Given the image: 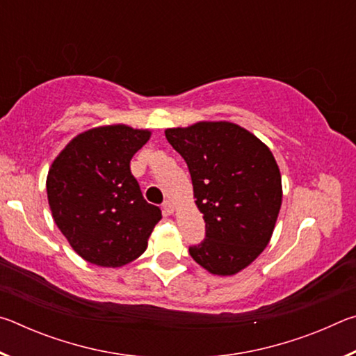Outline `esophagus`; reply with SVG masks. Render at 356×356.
Masks as SVG:
<instances>
[{"label": "esophagus", "mask_w": 356, "mask_h": 356, "mask_svg": "<svg viewBox=\"0 0 356 356\" xmlns=\"http://www.w3.org/2000/svg\"><path fill=\"white\" fill-rule=\"evenodd\" d=\"M163 212H165L166 215H172V213H174V202L165 201V202H163Z\"/></svg>", "instance_id": "esophagus-1"}]
</instances>
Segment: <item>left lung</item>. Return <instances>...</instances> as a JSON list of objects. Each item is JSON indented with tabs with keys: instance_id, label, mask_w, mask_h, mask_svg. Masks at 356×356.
Here are the masks:
<instances>
[{
	"instance_id": "obj_1",
	"label": "left lung",
	"mask_w": 356,
	"mask_h": 356,
	"mask_svg": "<svg viewBox=\"0 0 356 356\" xmlns=\"http://www.w3.org/2000/svg\"><path fill=\"white\" fill-rule=\"evenodd\" d=\"M190 170L206 238L190 256L218 276H232L265 250L282 202L281 172L265 144L227 120L165 130Z\"/></svg>"
}]
</instances>
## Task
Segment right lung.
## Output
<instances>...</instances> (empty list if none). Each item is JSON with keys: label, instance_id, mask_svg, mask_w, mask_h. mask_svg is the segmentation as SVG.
Returning <instances> with one entry per match:
<instances>
[{"label": "right lung", "instance_id": "obj_1", "mask_svg": "<svg viewBox=\"0 0 356 356\" xmlns=\"http://www.w3.org/2000/svg\"><path fill=\"white\" fill-rule=\"evenodd\" d=\"M150 130L102 125L76 135L53 161L47 196L53 220L72 248L99 267L140 257L161 210L144 200L130 160Z\"/></svg>", "mask_w": 356, "mask_h": 356}]
</instances>
